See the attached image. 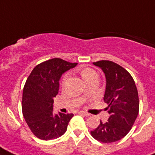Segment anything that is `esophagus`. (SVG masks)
<instances>
[{"label":"esophagus","mask_w":155,"mask_h":155,"mask_svg":"<svg viewBox=\"0 0 155 155\" xmlns=\"http://www.w3.org/2000/svg\"><path fill=\"white\" fill-rule=\"evenodd\" d=\"M78 113H79V114H81V115L85 116V117H88V116H90L89 113H86V112H84V111H79Z\"/></svg>","instance_id":"obj_1"}]
</instances>
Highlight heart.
Returning <instances> with one entry per match:
<instances>
[{
	"label": "heart",
	"instance_id": "obj_1",
	"mask_svg": "<svg viewBox=\"0 0 155 155\" xmlns=\"http://www.w3.org/2000/svg\"><path fill=\"white\" fill-rule=\"evenodd\" d=\"M80 75L82 76L83 80H84L85 82H88L89 80L94 79V78H97V72L95 71L94 70H92L91 68H84V69H82L81 71H80ZM68 75H65L63 79V82H62V84L63 86L66 84V83L68 81Z\"/></svg>",
	"mask_w": 155,
	"mask_h": 155
}]
</instances>
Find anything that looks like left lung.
I'll return each instance as SVG.
<instances>
[{
  "label": "left lung",
  "instance_id": "8db88e82",
  "mask_svg": "<svg viewBox=\"0 0 155 155\" xmlns=\"http://www.w3.org/2000/svg\"><path fill=\"white\" fill-rule=\"evenodd\" d=\"M93 64L105 75L104 101L108 104L109 117L106 122L101 120L91 134L99 142L111 143L123 138L134 125L139 112L138 92L131 75L120 65L108 60Z\"/></svg>",
  "mask_w": 155,
  "mask_h": 155
}]
</instances>
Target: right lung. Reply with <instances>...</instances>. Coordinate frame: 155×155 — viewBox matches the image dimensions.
Segmentation results:
<instances>
[{"instance_id": "right-lung-1", "label": "right lung", "mask_w": 155, "mask_h": 155, "mask_svg": "<svg viewBox=\"0 0 155 155\" xmlns=\"http://www.w3.org/2000/svg\"><path fill=\"white\" fill-rule=\"evenodd\" d=\"M61 58H52L35 67L23 88L22 113L31 132L42 140H52L65 134L72 113L53 111L54 97L58 94L63 73L76 67Z\"/></svg>"}]
</instances>
